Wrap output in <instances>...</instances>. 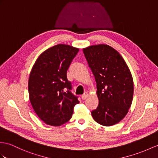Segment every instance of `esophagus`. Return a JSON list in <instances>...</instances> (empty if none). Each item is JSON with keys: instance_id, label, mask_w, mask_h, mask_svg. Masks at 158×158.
I'll use <instances>...</instances> for the list:
<instances>
[{"instance_id": "1", "label": "esophagus", "mask_w": 158, "mask_h": 158, "mask_svg": "<svg viewBox=\"0 0 158 158\" xmlns=\"http://www.w3.org/2000/svg\"><path fill=\"white\" fill-rule=\"evenodd\" d=\"M88 97V92H85V93H84V94L82 95V100H85Z\"/></svg>"}]
</instances>
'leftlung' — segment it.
Masks as SVG:
<instances>
[{
  "mask_svg": "<svg viewBox=\"0 0 158 158\" xmlns=\"http://www.w3.org/2000/svg\"><path fill=\"white\" fill-rule=\"evenodd\" d=\"M84 54L97 82V108L91 112L103 126L120 122L129 112L133 97V80L125 61L116 49L105 44L88 46Z\"/></svg>",
  "mask_w": 158,
  "mask_h": 158,
  "instance_id": "1",
  "label": "left lung"
}]
</instances>
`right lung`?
<instances>
[{
  "label": "right lung",
  "instance_id": "add662e5",
  "mask_svg": "<svg viewBox=\"0 0 158 158\" xmlns=\"http://www.w3.org/2000/svg\"><path fill=\"white\" fill-rule=\"evenodd\" d=\"M79 49L58 44L37 57L31 70L28 90L35 112L45 124L60 126L70 121L79 103L71 92L67 71Z\"/></svg>",
  "mask_w": 158,
  "mask_h": 158
}]
</instances>
